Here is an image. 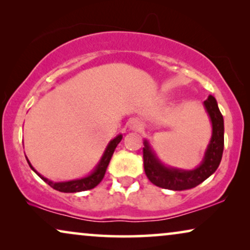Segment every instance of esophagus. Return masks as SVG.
<instances>
[{
    "label": "esophagus",
    "instance_id": "1",
    "mask_svg": "<svg viewBox=\"0 0 250 250\" xmlns=\"http://www.w3.org/2000/svg\"><path fill=\"white\" fill-rule=\"evenodd\" d=\"M131 127H132L133 129H138V128H140V125H139L136 122L133 121V122L131 123Z\"/></svg>",
    "mask_w": 250,
    "mask_h": 250
}]
</instances>
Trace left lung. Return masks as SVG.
I'll list each match as a JSON object with an SVG mask.
<instances>
[{"mask_svg": "<svg viewBox=\"0 0 250 250\" xmlns=\"http://www.w3.org/2000/svg\"><path fill=\"white\" fill-rule=\"evenodd\" d=\"M213 124V134L201 165L193 170L167 168L160 164L145 141L143 148V166L146 175L155 186L174 191L192 189L209 177L220 165L224 148V122L217 102L209 95L204 102Z\"/></svg>", "mask_w": 250, "mask_h": 250, "instance_id": "obj_1", "label": "left lung"}]
</instances>
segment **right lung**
<instances>
[{"instance_id": "obj_1", "label": "right lung", "mask_w": 250, "mask_h": 250, "mask_svg": "<svg viewBox=\"0 0 250 250\" xmlns=\"http://www.w3.org/2000/svg\"><path fill=\"white\" fill-rule=\"evenodd\" d=\"M122 138H123L122 135H118V136H116V138L112 140V141H110V143L108 145L107 149H105L104 156H102L100 163H99V165L97 166V168H95L94 172L92 173L91 175H88L87 177H84V179H81V180L68 181V182L53 183L47 179H45V177H43L42 175H41V174L37 173L36 170L34 169V167L30 165L28 159H27V162H28L30 168H32L34 172H35L37 175L41 177V179L45 181V182L49 184L51 188H53L54 190L60 191V192H67V193L81 192V191L91 190V189H93V188L97 187L98 184L101 182L102 179H104L105 170H107V167L109 165V163H110L112 153H114L116 146H117L118 143L122 141Z\"/></svg>"}]
</instances>
